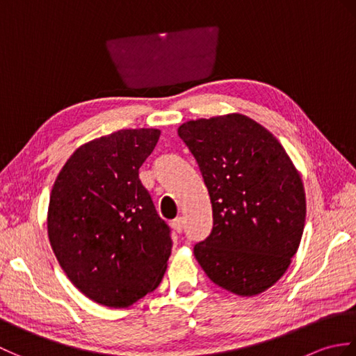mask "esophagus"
Listing matches in <instances>:
<instances>
[{"mask_svg":"<svg viewBox=\"0 0 356 356\" xmlns=\"http://www.w3.org/2000/svg\"><path fill=\"white\" fill-rule=\"evenodd\" d=\"M171 228H172L174 232H177V234L182 232V229H184V218L182 217L174 218V220L171 222Z\"/></svg>","mask_w":356,"mask_h":356,"instance_id":"1","label":"esophagus"}]
</instances>
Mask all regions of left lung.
Segmentation results:
<instances>
[{
  "instance_id": "obj_1",
  "label": "left lung",
  "mask_w": 356,
  "mask_h": 356,
  "mask_svg": "<svg viewBox=\"0 0 356 356\" xmlns=\"http://www.w3.org/2000/svg\"><path fill=\"white\" fill-rule=\"evenodd\" d=\"M180 139L199 163L214 226L194 246L211 282L241 297L275 284L300 246L306 220L301 177L282 143L238 113L190 120Z\"/></svg>"
}]
</instances>
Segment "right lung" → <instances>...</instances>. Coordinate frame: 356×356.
<instances>
[{
	"label": "right lung",
	"mask_w": 356,
	"mask_h": 356,
	"mask_svg": "<svg viewBox=\"0 0 356 356\" xmlns=\"http://www.w3.org/2000/svg\"><path fill=\"white\" fill-rule=\"evenodd\" d=\"M159 136L156 128H139L90 140L51 188L53 252L70 282L102 306H131L156 289L166 270L170 228L139 179Z\"/></svg>",
	"instance_id": "obj_1"
}]
</instances>
